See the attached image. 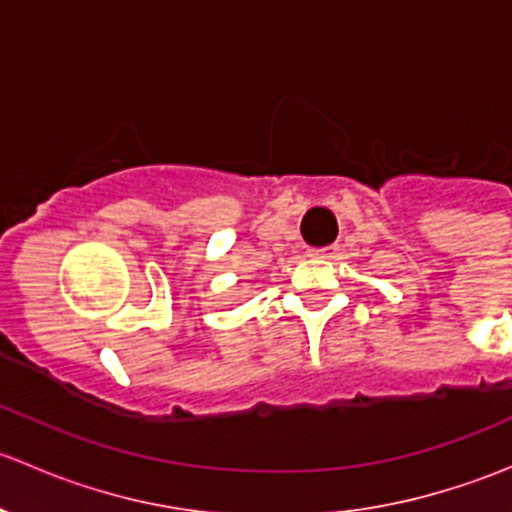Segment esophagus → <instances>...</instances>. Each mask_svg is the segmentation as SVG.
<instances>
[{
    "label": "esophagus",
    "instance_id": "1",
    "mask_svg": "<svg viewBox=\"0 0 512 512\" xmlns=\"http://www.w3.org/2000/svg\"><path fill=\"white\" fill-rule=\"evenodd\" d=\"M309 257H314V260H332V257H337V247H317V250H309Z\"/></svg>",
    "mask_w": 512,
    "mask_h": 512
}]
</instances>
